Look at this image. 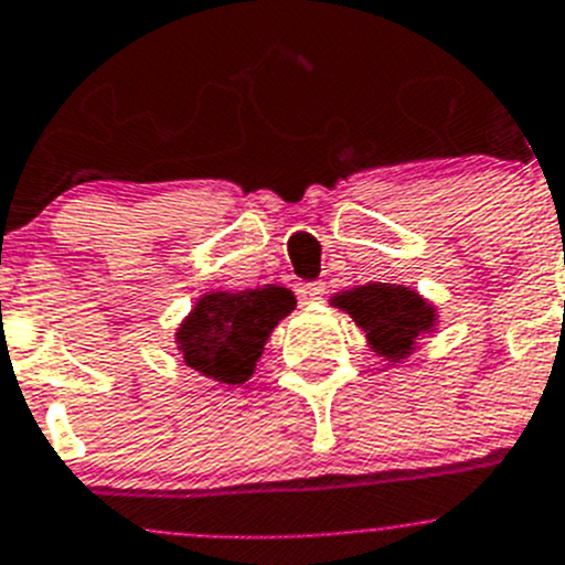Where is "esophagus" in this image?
Wrapping results in <instances>:
<instances>
[{
    "label": "esophagus",
    "instance_id": "esophagus-1",
    "mask_svg": "<svg viewBox=\"0 0 565 565\" xmlns=\"http://www.w3.org/2000/svg\"><path fill=\"white\" fill-rule=\"evenodd\" d=\"M298 292V301L310 303V301H321L323 292H327V284L323 281H310V284H301V287L296 289Z\"/></svg>",
    "mask_w": 565,
    "mask_h": 565
}]
</instances>
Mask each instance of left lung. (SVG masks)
Returning <instances> with one entry per match:
<instances>
[{"label": "left lung", "instance_id": "left-lung-1", "mask_svg": "<svg viewBox=\"0 0 565 565\" xmlns=\"http://www.w3.org/2000/svg\"><path fill=\"white\" fill-rule=\"evenodd\" d=\"M335 307L350 312L370 335L372 350L392 361L409 355L418 335L435 327V307L398 284L372 281L366 287L347 289L335 298Z\"/></svg>", "mask_w": 565, "mask_h": 565}]
</instances>
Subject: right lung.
Wrapping results in <instances>:
<instances>
[{
	"label": "right lung",
	"instance_id": "add662e5",
	"mask_svg": "<svg viewBox=\"0 0 565 565\" xmlns=\"http://www.w3.org/2000/svg\"><path fill=\"white\" fill-rule=\"evenodd\" d=\"M292 307L296 296L276 284L242 292H210L195 303L175 335L184 364L222 384H244L273 327Z\"/></svg>",
	"mask_w": 565,
	"mask_h": 565
}]
</instances>
